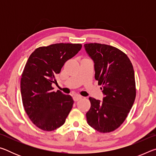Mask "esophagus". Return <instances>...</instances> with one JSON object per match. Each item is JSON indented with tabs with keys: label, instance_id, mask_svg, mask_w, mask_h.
<instances>
[{
	"label": "esophagus",
	"instance_id": "obj_1",
	"mask_svg": "<svg viewBox=\"0 0 156 156\" xmlns=\"http://www.w3.org/2000/svg\"><path fill=\"white\" fill-rule=\"evenodd\" d=\"M73 100H74L75 102H76V101H78L79 100H80L82 98V96H80V95H75V96H73Z\"/></svg>",
	"mask_w": 156,
	"mask_h": 156
}]
</instances>
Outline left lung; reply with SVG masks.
I'll return each instance as SVG.
<instances>
[{
	"label": "left lung",
	"instance_id": "8db88e82",
	"mask_svg": "<svg viewBox=\"0 0 156 156\" xmlns=\"http://www.w3.org/2000/svg\"><path fill=\"white\" fill-rule=\"evenodd\" d=\"M94 62L95 78L104 97L102 101L89 97L86 113L89 126L101 133L115 130L127 117L135 101L136 89L132 63L125 53L105 44H84Z\"/></svg>",
	"mask_w": 156,
	"mask_h": 156
}]
</instances>
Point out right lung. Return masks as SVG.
<instances>
[{"label": "right lung", "instance_id": "add662e5", "mask_svg": "<svg viewBox=\"0 0 156 156\" xmlns=\"http://www.w3.org/2000/svg\"><path fill=\"white\" fill-rule=\"evenodd\" d=\"M81 48V44H53L38 47L29 57L20 80L21 96L30 119L42 130L59 128L72 109V97L54 91L51 84L65 62Z\"/></svg>", "mask_w": 156, "mask_h": 156}]
</instances>
